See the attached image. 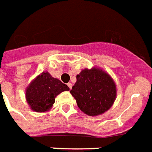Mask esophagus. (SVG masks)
<instances>
[{
	"label": "esophagus",
	"instance_id": "1",
	"mask_svg": "<svg viewBox=\"0 0 152 152\" xmlns=\"http://www.w3.org/2000/svg\"><path fill=\"white\" fill-rule=\"evenodd\" d=\"M67 86L69 87V88H70V89H72V83H68V84H67Z\"/></svg>",
	"mask_w": 152,
	"mask_h": 152
}]
</instances>
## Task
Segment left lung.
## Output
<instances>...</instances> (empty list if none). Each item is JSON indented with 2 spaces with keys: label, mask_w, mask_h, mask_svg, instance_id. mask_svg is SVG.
<instances>
[{
  "label": "left lung",
  "mask_w": 152,
  "mask_h": 152,
  "mask_svg": "<svg viewBox=\"0 0 152 152\" xmlns=\"http://www.w3.org/2000/svg\"><path fill=\"white\" fill-rule=\"evenodd\" d=\"M71 94L80 110L88 116H98L108 111L117 96L116 84L102 68H85L76 76Z\"/></svg>",
  "instance_id": "8db88e82"
}]
</instances>
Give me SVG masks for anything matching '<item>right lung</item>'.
<instances>
[{
  "label": "right lung",
  "instance_id": "1",
  "mask_svg": "<svg viewBox=\"0 0 152 152\" xmlns=\"http://www.w3.org/2000/svg\"><path fill=\"white\" fill-rule=\"evenodd\" d=\"M69 89L67 85L54 78L48 72H42L26 87V99L32 110L44 113L52 108L55 98L59 93Z\"/></svg>",
  "mask_w": 152,
  "mask_h": 152
}]
</instances>
